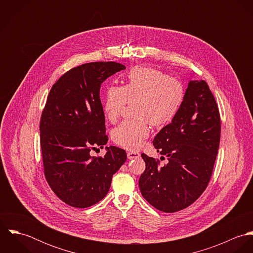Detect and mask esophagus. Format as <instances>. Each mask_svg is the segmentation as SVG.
I'll return each instance as SVG.
<instances>
[{
  "instance_id": "esophagus-1",
  "label": "esophagus",
  "mask_w": 253,
  "mask_h": 253,
  "mask_svg": "<svg viewBox=\"0 0 253 253\" xmlns=\"http://www.w3.org/2000/svg\"><path fill=\"white\" fill-rule=\"evenodd\" d=\"M127 158L129 160H135V159H139L140 158V154L138 152H133V151H129L127 152Z\"/></svg>"
}]
</instances>
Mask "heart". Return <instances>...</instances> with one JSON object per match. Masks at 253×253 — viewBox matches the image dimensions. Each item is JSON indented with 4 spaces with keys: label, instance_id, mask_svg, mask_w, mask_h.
Here are the masks:
<instances>
[{
    "label": "heart",
    "instance_id": "b5f03b06",
    "mask_svg": "<svg viewBox=\"0 0 253 253\" xmlns=\"http://www.w3.org/2000/svg\"><path fill=\"white\" fill-rule=\"evenodd\" d=\"M185 99V87L176 78L158 69L134 67L127 74L124 84L109 85L102 98L105 118L115 123L127 101L134 103L138 117L126 120L112 131L113 141L126 150H137L150 134V124L165 126L176 117Z\"/></svg>",
    "mask_w": 253,
    "mask_h": 253
}]
</instances>
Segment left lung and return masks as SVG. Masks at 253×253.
Masks as SVG:
<instances>
[{
	"mask_svg": "<svg viewBox=\"0 0 253 253\" xmlns=\"http://www.w3.org/2000/svg\"><path fill=\"white\" fill-rule=\"evenodd\" d=\"M220 133L219 110L209 84L191 81L180 111L153 140L168 164L162 166L160 160L141 155L146 169L139 188L145 200L168 213L196 202L211 178Z\"/></svg>",
	"mask_w": 253,
	"mask_h": 253,
	"instance_id": "1",
	"label": "left lung"
}]
</instances>
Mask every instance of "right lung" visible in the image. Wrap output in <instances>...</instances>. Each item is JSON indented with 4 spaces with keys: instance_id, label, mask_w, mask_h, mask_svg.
Masks as SVG:
<instances>
[{
    "instance_id": "add662e5",
    "label": "right lung",
    "mask_w": 253,
    "mask_h": 253,
    "mask_svg": "<svg viewBox=\"0 0 253 253\" xmlns=\"http://www.w3.org/2000/svg\"><path fill=\"white\" fill-rule=\"evenodd\" d=\"M124 69L114 61L77 66L62 75L47 95L40 121L43 172L54 194L73 208L101 201L126 160V151L115 146L106 147L104 157L90 155L108 141L101 84Z\"/></svg>"
}]
</instances>
